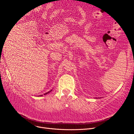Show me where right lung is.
Segmentation results:
<instances>
[{
  "label": "right lung",
  "mask_w": 134,
  "mask_h": 134,
  "mask_svg": "<svg viewBox=\"0 0 134 134\" xmlns=\"http://www.w3.org/2000/svg\"><path fill=\"white\" fill-rule=\"evenodd\" d=\"M52 91V90H51V91H49V92H47V93H44V95H46V94H48V93H50V92H51V91ZM41 96H43V95H40V96H38V97H41Z\"/></svg>",
  "instance_id": "right-lung-1"
}]
</instances>
